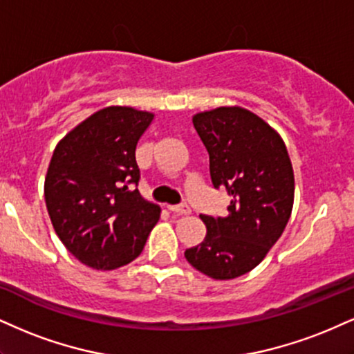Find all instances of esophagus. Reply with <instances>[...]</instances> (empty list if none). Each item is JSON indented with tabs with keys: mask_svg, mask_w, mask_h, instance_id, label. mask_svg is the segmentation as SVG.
Masks as SVG:
<instances>
[{
	"mask_svg": "<svg viewBox=\"0 0 354 354\" xmlns=\"http://www.w3.org/2000/svg\"><path fill=\"white\" fill-rule=\"evenodd\" d=\"M169 212H173V214H178V216H188L191 214V209L188 204H181V206H168Z\"/></svg>",
	"mask_w": 354,
	"mask_h": 354,
	"instance_id": "esophagus-1",
	"label": "esophagus"
}]
</instances>
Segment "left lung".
Returning a JSON list of instances; mask_svg holds the SVG:
<instances>
[{
	"instance_id": "left-lung-1",
	"label": "left lung",
	"mask_w": 354,
	"mask_h": 354,
	"mask_svg": "<svg viewBox=\"0 0 354 354\" xmlns=\"http://www.w3.org/2000/svg\"><path fill=\"white\" fill-rule=\"evenodd\" d=\"M193 125L209 153L214 188L231 196L223 218L201 214L206 237L186 249L196 270L232 280L263 261L290 219L295 180L282 136L259 115L242 107L199 112Z\"/></svg>"
}]
</instances>
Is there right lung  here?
<instances>
[{"label": "right lung", "instance_id": "obj_1", "mask_svg": "<svg viewBox=\"0 0 354 354\" xmlns=\"http://www.w3.org/2000/svg\"><path fill=\"white\" fill-rule=\"evenodd\" d=\"M155 118L131 107L102 109L57 143L44 181L54 231L77 261L113 270L142 254L160 206L135 188L136 143Z\"/></svg>", "mask_w": 354, "mask_h": 354}]
</instances>
